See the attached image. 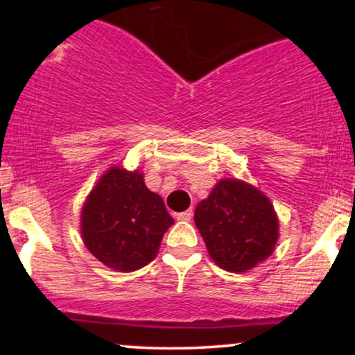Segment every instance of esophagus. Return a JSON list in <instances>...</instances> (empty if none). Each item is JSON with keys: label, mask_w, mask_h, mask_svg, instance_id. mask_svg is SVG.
<instances>
[{"label": "esophagus", "mask_w": 355, "mask_h": 355, "mask_svg": "<svg viewBox=\"0 0 355 355\" xmlns=\"http://www.w3.org/2000/svg\"><path fill=\"white\" fill-rule=\"evenodd\" d=\"M191 215H193V211H191V210L180 211V214H177V220H182V222H189V220H191Z\"/></svg>", "instance_id": "34e87169"}]
</instances>
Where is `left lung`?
<instances>
[{
	"mask_svg": "<svg viewBox=\"0 0 355 355\" xmlns=\"http://www.w3.org/2000/svg\"><path fill=\"white\" fill-rule=\"evenodd\" d=\"M195 225L210 259L223 270L242 274L275 250L279 217L263 191L239 178H222L195 209Z\"/></svg>",
	"mask_w": 355,
	"mask_h": 355,
	"instance_id": "obj_1",
	"label": "left lung"
}]
</instances>
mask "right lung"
I'll list each match as a JSON object with an SVG mask.
<instances>
[{
	"instance_id": "1",
	"label": "right lung",
	"mask_w": 355,
	"mask_h": 355,
	"mask_svg": "<svg viewBox=\"0 0 355 355\" xmlns=\"http://www.w3.org/2000/svg\"><path fill=\"white\" fill-rule=\"evenodd\" d=\"M173 225L162 197L148 190L140 170L113 165L83 203L80 234L89 254L118 272H133L157 257Z\"/></svg>"
}]
</instances>
